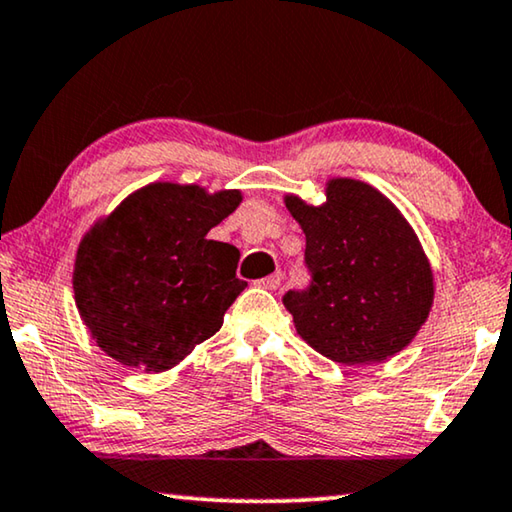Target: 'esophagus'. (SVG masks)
Returning <instances> with one entry per match:
<instances>
[{"label": "esophagus", "instance_id": "esophagus-1", "mask_svg": "<svg viewBox=\"0 0 512 512\" xmlns=\"http://www.w3.org/2000/svg\"><path fill=\"white\" fill-rule=\"evenodd\" d=\"M279 284H281V272H274V274H270V277L256 281V286L268 288V291H274V288H279Z\"/></svg>", "mask_w": 512, "mask_h": 512}]
</instances>
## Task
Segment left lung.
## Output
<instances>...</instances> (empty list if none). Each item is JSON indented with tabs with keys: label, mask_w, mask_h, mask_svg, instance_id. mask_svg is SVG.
Returning <instances> with one entry per match:
<instances>
[{
	"label": "left lung",
	"mask_w": 512,
	"mask_h": 512,
	"mask_svg": "<svg viewBox=\"0 0 512 512\" xmlns=\"http://www.w3.org/2000/svg\"><path fill=\"white\" fill-rule=\"evenodd\" d=\"M307 238L311 281L288 291L284 307L298 335L342 365L388 360L427 321L434 277L402 212L369 184L337 177L323 205L286 196Z\"/></svg>",
	"instance_id": "8db88e82"
}]
</instances>
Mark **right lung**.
Instances as JSON below:
<instances>
[{"mask_svg": "<svg viewBox=\"0 0 512 512\" xmlns=\"http://www.w3.org/2000/svg\"><path fill=\"white\" fill-rule=\"evenodd\" d=\"M240 191L154 182L96 221L80 240L73 293L101 351L127 367L166 372L210 339L247 281L240 251L207 233Z\"/></svg>", "mask_w": 512, "mask_h": 512, "instance_id": "1", "label": "right lung"}]
</instances>
